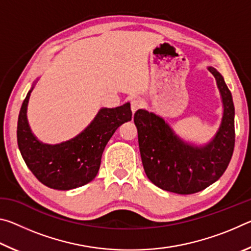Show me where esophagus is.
Returning <instances> with one entry per match:
<instances>
[{"label":"esophagus","instance_id":"obj_1","mask_svg":"<svg viewBox=\"0 0 251 251\" xmlns=\"http://www.w3.org/2000/svg\"><path fill=\"white\" fill-rule=\"evenodd\" d=\"M142 107V100L139 99H133L130 100V108H131V112L135 113L136 110L139 109Z\"/></svg>","mask_w":251,"mask_h":251}]
</instances>
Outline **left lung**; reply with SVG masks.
<instances>
[{
    "instance_id": "1",
    "label": "left lung",
    "mask_w": 251,
    "mask_h": 251,
    "mask_svg": "<svg viewBox=\"0 0 251 251\" xmlns=\"http://www.w3.org/2000/svg\"><path fill=\"white\" fill-rule=\"evenodd\" d=\"M214 75L223 101L219 128L203 145L186 142L163 117L146 109L134 114L144 171L152 184L171 193L189 195L217 181L226 171L235 146V106L223 75Z\"/></svg>"
}]
</instances>
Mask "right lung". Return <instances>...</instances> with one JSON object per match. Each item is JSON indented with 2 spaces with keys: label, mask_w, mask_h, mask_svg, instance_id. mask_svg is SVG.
Listing matches in <instances>:
<instances>
[{
  "label": "right lung",
  "mask_w": 251,
  "mask_h": 251,
  "mask_svg": "<svg viewBox=\"0 0 251 251\" xmlns=\"http://www.w3.org/2000/svg\"><path fill=\"white\" fill-rule=\"evenodd\" d=\"M28 91L20 110L18 145L25 164L42 184L57 190L84 186L96 177L106 144L122 124L131 120L130 104L103 107L75 137L55 145L37 139L27 121Z\"/></svg>",
  "instance_id": "1"
}]
</instances>
